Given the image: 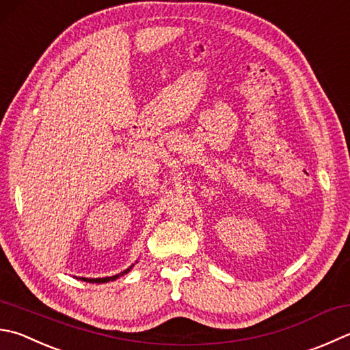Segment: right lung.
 I'll return each mask as SVG.
<instances>
[{
  "mask_svg": "<svg viewBox=\"0 0 350 350\" xmlns=\"http://www.w3.org/2000/svg\"><path fill=\"white\" fill-rule=\"evenodd\" d=\"M134 267V263L133 265H131L129 268H126L124 269V271H122L120 274H116V275H111V278H98V279H88V278H79L81 280H83V282H90V283H107V282H113V280H116V279H118L120 278V275H124V274H128L129 271H131V268Z\"/></svg>",
  "mask_w": 350,
  "mask_h": 350,
  "instance_id": "1",
  "label": "right lung"
}]
</instances>
